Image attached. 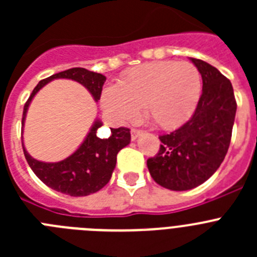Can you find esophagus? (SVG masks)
I'll list each match as a JSON object with an SVG mask.
<instances>
[{"instance_id": "obj_1", "label": "esophagus", "mask_w": 257, "mask_h": 257, "mask_svg": "<svg viewBox=\"0 0 257 257\" xmlns=\"http://www.w3.org/2000/svg\"><path fill=\"white\" fill-rule=\"evenodd\" d=\"M140 135H142V131L136 130V128H131V139L136 140Z\"/></svg>"}]
</instances>
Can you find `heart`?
I'll list each match as a JSON object with an SVG mask.
<instances>
[{
  "label": "heart",
  "instance_id": "1",
  "mask_svg": "<svg viewBox=\"0 0 257 257\" xmlns=\"http://www.w3.org/2000/svg\"><path fill=\"white\" fill-rule=\"evenodd\" d=\"M202 90L196 65L188 61H152L127 70L117 86L101 92L104 112L115 123H127L143 114L158 128H175L193 114Z\"/></svg>",
  "mask_w": 257,
  "mask_h": 257
}]
</instances>
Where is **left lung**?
Returning a JSON list of instances; mask_svg holds the SVG:
<instances>
[{
    "label": "left lung",
    "mask_w": 257,
    "mask_h": 257,
    "mask_svg": "<svg viewBox=\"0 0 257 257\" xmlns=\"http://www.w3.org/2000/svg\"><path fill=\"white\" fill-rule=\"evenodd\" d=\"M202 76V95L188 122L160 136L156 157L147 161L157 184L170 190H189L215 174L231 139L237 103L230 81L211 64L190 58Z\"/></svg>",
    "instance_id": "8db88e82"
}]
</instances>
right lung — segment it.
<instances>
[{"instance_id":"obj_1","label":"right lung","mask_w":257,"mask_h":257,"mask_svg":"<svg viewBox=\"0 0 257 257\" xmlns=\"http://www.w3.org/2000/svg\"><path fill=\"white\" fill-rule=\"evenodd\" d=\"M56 78L72 79L81 83L87 88L95 101L100 99L103 85L106 79L103 74L95 73L85 68H70L52 74L49 78L42 79L32 91L31 96L24 105L22 128L24 127L27 112L32 99L45 85ZM101 124L103 123L100 119H95L94 124L78 149L60 162H42L36 160L31 157L24 147V143H22L24 156L32 171L47 187L68 196L83 197L100 190L112 178L118 152L130 144L131 140L130 130L126 127L110 128V136L108 139L97 138L96 131L99 127H101Z\"/></svg>"}]
</instances>
